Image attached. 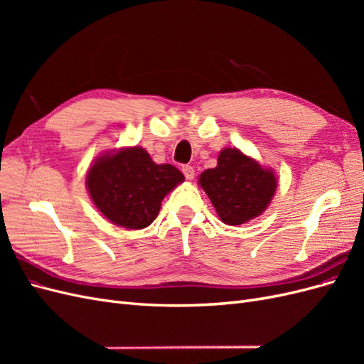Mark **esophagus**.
<instances>
[{
	"mask_svg": "<svg viewBox=\"0 0 364 364\" xmlns=\"http://www.w3.org/2000/svg\"><path fill=\"white\" fill-rule=\"evenodd\" d=\"M182 173L188 181H191L194 178V168L191 165H182Z\"/></svg>",
	"mask_w": 364,
	"mask_h": 364,
	"instance_id": "esophagus-1",
	"label": "esophagus"
}]
</instances>
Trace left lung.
<instances>
[{
  "mask_svg": "<svg viewBox=\"0 0 364 364\" xmlns=\"http://www.w3.org/2000/svg\"><path fill=\"white\" fill-rule=\"evenodd\" d=\"M200 186L220 220L235 226L258 217L267 208L277 190V178L240 150L225 149L218 155L217 167L200 174Z\"/></svg>",
  "mask_w": 364,
  "mask_h": 364,
  "instance_id": "8db88e82",
  "label": "left lung"
}]
</instances>
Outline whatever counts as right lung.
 I'll return each mask as SVG.
<instances>
[{
  "label": "right lung",
  "mask_w": 364,
  "mask_h": 364,
  "mask_svg": "<svg viewBox=\"0 0 364 364\" xmlns=\"http://www.w3.org/2000/svg\"><path fill=\"white\" fill-rule=\"evenodd\" d=\"M183 179L173 165H158L144 149L132 147L98 158L87 171L86 185L106 218L127 229H142L153 223L164 197Z\"/></svg>",
  "instance_id": "add662e5"
}]
</instances>
